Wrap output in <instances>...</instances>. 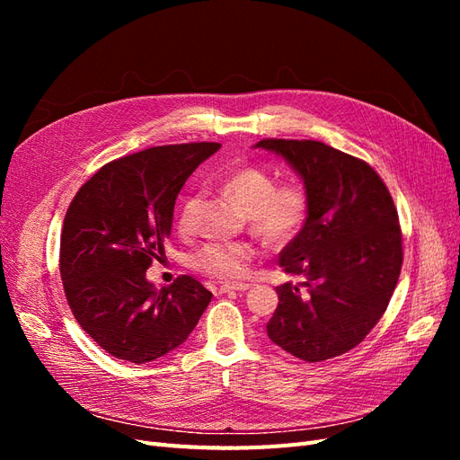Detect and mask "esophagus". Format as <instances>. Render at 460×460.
Instances as JSON below:
<instances>
[{
	"label": "esophagus",
	"instance_id": "esophagus-1",
	"mask_svg": "<svg viewBox=\"0 0 460 460\" xmlns=\"http://www.w3.org/2000/svg\"><path fill=\"white\" fill-rule=\"evenodd\" d=\"M249 288H252V284H245V282L228 284V282H225L218 288V291H220V294H228V291H247Z\"/></svg>",
	"mask_w": 460,
	"mask_h": 460
}]
</instances>
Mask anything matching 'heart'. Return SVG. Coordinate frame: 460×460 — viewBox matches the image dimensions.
Returning <instances> with one entry per match:
<instances>
[{"label": "heart", "instance_id": "b5f03b06", "mask_svg": "<svg viewBox=\"0 0 460 460\" xmlns=\"http://www.w3.org/2000/svg\"><path fill=\"white\" fill-rule=\"evenodd\" d=\"M222 190L252 217V228L270 245L289 242L301 230L309 215V196L301 184H282L267 169L255 164L238 166L222 178ZM199 193H190L180 201L178 226L191 230L199 207ZM255 249L242 242H211L193 255V267L203 274L234 280L247 274Z\"/></svg>", "mask_w": 460, "mask_h": 460}]
</instances>
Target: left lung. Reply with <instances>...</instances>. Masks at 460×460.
I'll return each mask as SVG.
<instances>
[{
    "instance_id": "obj_1",
    "label": "left lung",
    "mask_w": 460,
    "mask_h": 460,
    "mask_svg": "<svg viewBox=\"0 0 460 460\" xmlns=\"http://www.w3.org/2000/svg\"><path fill=\"white\" fill-rule=\"evenodd\" d=\"M255 147L282 155L309 196L307 220L280 253V267L303 282L276 288L269 338L307 363L343 355L378 324L399 280L394 199L368 163L323 142L267 137Z\"/></svg>"
}]
</instances>
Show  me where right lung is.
<instances>
[{
    "label": "right lung",
    "instance_id": "obj_1",
    "mask_svg": "<svg viewBox=\"0 0 460 460\" xmlns=\"http://www.w3.org/2000/svg\"><path fill=\"white\" fill-rule=\"evenodd\" d=\"M220 144L159 146L103 164L66 208L59 269L76 323L109 355L146 365L182 345L213 294L178 276L157 289L146 270L164 255L174 203Z\"/></svg>",
    "mask_w": 460,
    "mask_h": 460
}]
</instances>
